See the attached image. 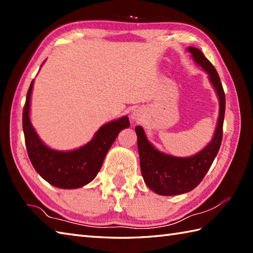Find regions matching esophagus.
Segmentation results:
<instances>
[{
  "label": "esophagus",
  "instance_id": "1",
  "mask_svg": "<svg viewBox=\"0 0 253 253\" xmlns=\"http://www.w3.org/2000/svg\"><path fill=\"white\" fill-rule=\"evenodd\" d=\"M131 120L133 122H138V121H141L142 120V113L140 110H133L131 112Z\"/></svg>",
  "mask_w": 253,
  "mask_h": 253
}]
</instances>
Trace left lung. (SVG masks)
<instances>
[{"instance_id": "obj_1", "label": "left lung", "mask_w": 253, "mask_h": 253, "mask_svg": "<svg viewBox=\"0 0 253 253\" xmlns=\"http://www.w3.org/2000/svg\"><path fill=\"white\" fill-rule=\"evenodd\" d=\"M187 50L191 53L193 61L209 75L210 83L215 89L218 98L219 114L211 142L199 153L188 158H178L159 151L149 142L142 127L135 128L143 180L150 189L161 196L181 195L195 189L211 168L222 143L225 93L219 76L200 50L193 46H189Z\"/></svg>"}]
</instances>
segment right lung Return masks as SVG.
Returning <instances> with one entry per match:
<instances>
[{
  "label": "right lung",
  "instance_id": "1",
  "mask_svg": "<svg viewBox=\"0 0 253 253\" xmlns=\"http://www.w3.org/2000/svg\"><path fill=\"white\" fill-rule=\"evenodd\" d=\"M34 80L27 92L23 112V129L30 162L37 173L49 184L62 189H76L92 181L98 175L106 153L121 130L130 126L127 116L99 128L91 140L72 151H57L42 142L32 127L29 112Z\"/></svg>",
  "mask_w": 253,
  "mask_h": 253
}]
</instances>
